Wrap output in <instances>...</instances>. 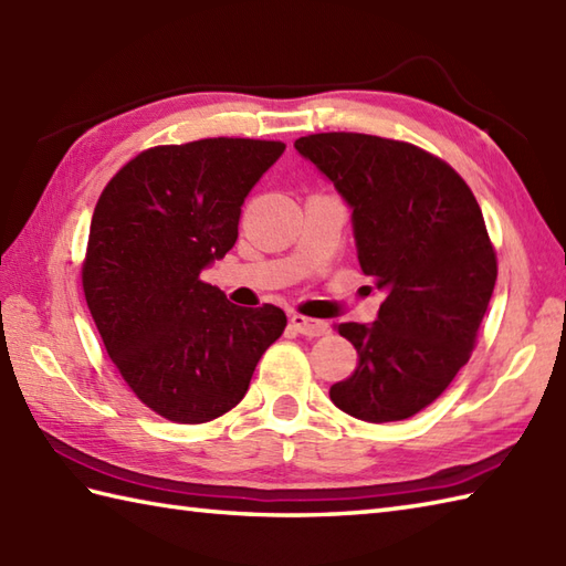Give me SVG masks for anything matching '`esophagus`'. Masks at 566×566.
<instances>
[{
  "label": "esophagus",
  "mask_w": 566,
  "mask_h": 566,
  "mask_svg": "<svg viewBox=\"0 0 566 566\" xmlns=\"http://www.w3.org/2000/svg\"><path fill=\"white\" fill-rule=\"evenodd\" d=\"M290 323H292V328L296 333L306 335V338H321V335L328 333V323L326 321L308 318V316H302V314H292Z\"/></svg>",
  "instance_id": "34e87169"
}]
</instances>
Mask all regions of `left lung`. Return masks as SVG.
Wrapping results in <instances>:
<instances>
[{
	"instance_id": "obj_1",
	"label": "left lung",
	"mask_w": 566,
	"mask_h": 566,
	"mask_svg": "<svg viewBox=\"0 0 566 566\" xmlns=\"http://www.w3.org/2000/svg\"><path fill=\"white\" fill-rule=\"evenodd\" d=\"M294 148L350 203L359 268L387 294L371 326H335L357 367L331 401L369 423L411 418L469 363L494 294L482 209L448 163L413 143L333 130Z\"/></svg>"
}]
</instances>
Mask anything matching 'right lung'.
<instances>
[{
    "label": "right lung",
    "instance_id": "obj_1",
    "mask_svg": "<svg viewBox=\"0 0 566 566\" xmlns=\"http://www.w3.org/2000/svg\"><path fill=\"white\" fill-rule=\"evenodd\" d=\"M282 140L155 146L118 170L94 207L82 290L118 375L172 423H207L243 399L280 338V306H235L201 270L238 240L240 207Z\"/></svg>",
    "mask_w": 566,
    "mask_h": 566
}]
</instances>
